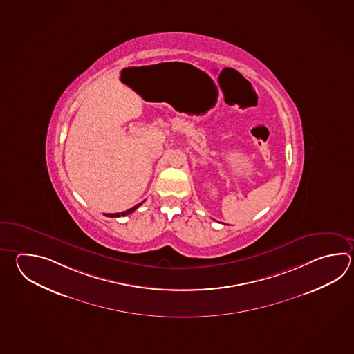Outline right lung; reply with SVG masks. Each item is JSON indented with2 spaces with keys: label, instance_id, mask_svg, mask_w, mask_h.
Instances as JSON below:
<instances>
[{
  "label": "right lung",
  "instance_id": "1",
  "mask_svg": "<svg viewBox=\"0 0 354 354\" xmlns=\"http://www.w3.org/2000/svg\"><path fill=\"white\" fill-rule=\"evenodd\" d=\"M142 203H138V204H136L135 207H132V208H130L129 210H124V212H121V213H115V214H104L106 216H111V218H113V216H127V214H131L132 212H135V210L138 209V207L141 205Z\"/></svg>",
  "mask_w": 354,
  "mask_h": 354
}]
</instances>
